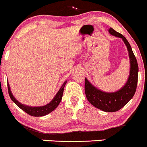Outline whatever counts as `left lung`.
<instances>
[{
    "label": "left lung",
    "mask_w": 147,
    "mask_h": 147,
    "mask_svg": "<svg viewBox=\"0 0 147 147\" xmlns=\"http://www.w3.org/2000/svg\"><path fill=\"white\" fill-rule=\"evenodd\" d=\"M111 35L122 38L127 47L129 54L130 70L127 82L119 90L115 92H106L94 87L87 78L85 79V92L87 100L94 107L105 112H116L123 108L133 98L138 83V66L136 58L126 38L111 28Z\"/></svg>",
    "instance_id": "1"
}]
</instances>
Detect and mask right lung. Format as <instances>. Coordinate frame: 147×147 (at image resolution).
I'll use <instances>...</instances> for the list:
<instances>
[{"instance_id": "obj_1", "label": "right lung", "mask_w": 147, "mask_h": 147, "mask_svg": "<svg viewBox=\"0 0 147 147\" xmlns=\"http://www.w3.org/2000/svg\"><path fill=\"white\" fill-rule=\"evenodd\" d=\"M67 83V81H65L64 83H63L62 87H60V89L59 90L58 92L56 94V95L55 96V97L53 98V100L47 105L41 106V107H30V106L25 105L24 104L20 103L18 100L16 99V98L14 97L11 91L10 86H9V83H7V86H8V91H9V94L10 96L11 99L12 100V101L18 106V107L20 108L22 110L25 111L26 113L28 114L31 115L33 117H42L45 116V115L49 114L53 111H54L55 109L57 107V106L59 105V104L61 102L63 96V92H64V89L65 85Z\"/></svg>"}]
</instances>
